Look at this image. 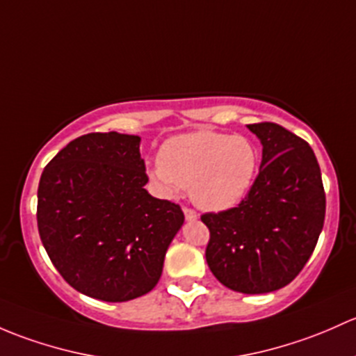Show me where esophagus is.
<instances>
[{"label": "esophagus", "mask_w": 356, "mask_h": 356, "mask_svg": "<svg viewBox=\"0 0 356 356\" xmlns=\"http://www.w3.org/2000/svg\"><path fill=\"white\" fill-rule=\"evenodd\" d=\"M183 214H185V219H188V221H195V219H197V212L193 211L192 207L183 209Z\"/></svg>", "instance_id": "34e87169"}]
</instances>
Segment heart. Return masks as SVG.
Masks as SVG:
<instances>
[{
	"mask_svg": "<svg viewBox=\"0 0 356 356\" xmlns=\"http://www.w3.org/2000/svg\"><path fill=\"white\" fill-rule=\"evenodd\" d=\"M257 170V147L247 137L197 130L164 142L151 177L166 192L190 186L199 207L226 211L248 195Z\"/></svg>",
	"mask_w": 356,
	"mask_h": 356,
	"instance_id": "obj_1",
	"label": "heart"
}]
</instances>
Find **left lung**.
<instances>
[{
    "mask_svg": "<svg viewBox=\"0 0 356 356\" xmlns=\"http://www.w3.org/2000/svg\"><path fill=\"white\" fill-rule=\"evenodd\" d=\"M260 138L262 163L236 207L200 216L209 228L205 260L219 283L259 295L291 283L317 245L325 193L309 144L277 123L247 124Z\"/></svg>",
    "mask_w": 356,
    "mask_h": 356,
    "instance_id": "obj_1",
    "label": "left lung"
}]
</instances>
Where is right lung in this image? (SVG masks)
Segmentation results:
<instances>
[{
	"instance_id": "obj_1",
	"label": "right lung",
	"mask_w": 356,
	"mask_h": 356,
	"mask_svg": "<svg viewBox=\"0 0 356 356\" xmlns=\"http://www.w3.org/2000/svg\"><path fill=\"white\" fill-rule=\"evenodd\" d=\"M140 137L87 134L47 163L38 188L39 236L72 288L128 302L156 286L185 216L152 197Z\"/></svg>"
}]
</instances>
